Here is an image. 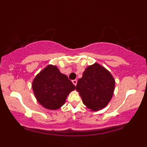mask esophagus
<instances>
[{"instance_id": "esophagus-1", "label": "esophagus", "mask_w": 147, "mask_h": 147, "mask_svg": "<svg viewBox=\"0 0 147 147\" xmlns=\"http://www.w3.org/2000/svg\"><path fill=\"white\" fill-rule=\"evenodd\" d=\"M72 83H73V84L75 86L77 85V79H74V80H72Z\"/></svg>"}]
</instances>
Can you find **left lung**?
Listing matches in <instances>:
<instances>
[{
	"label": "left lung",
	"instance_id": "obj_1",
	"mask_svg": "<svg viewBox=\"0 0 147 147\" xmlns=\"http://www.w3.org/2000/svg\"><path fill=\"white\" fill-rule=\"evenodd\" d=\"M114 88L113 76L98 63L87 67L76 86L84 105L94 111L102 109L109 104Z\"/></svg>",
	"mask_w": 147,
	"mask_h": 147
}]
</instances>
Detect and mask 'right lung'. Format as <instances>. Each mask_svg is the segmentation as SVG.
I'll return each mask as SVG.
<instances>
[{
    "label": "right lung",
    "instance_id": "right-lung-1",
    "mask_svg": "<svg viewBox=\"0 0 147 147\" xmlns=\"http://www.w3.org/2000/svg\"><path fill=\"white\" fill-rule=\"evenodd\" d=\"M32 89L39 104L46 109L55 110L63 105L75 86L56 66L50 65L36 75Z\"/></svg>",
    "mask_w": 147,
    "mask_h": 147
}]
</instances>
